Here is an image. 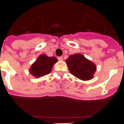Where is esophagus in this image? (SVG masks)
<instances>
[{
    "label": "esophagus",
    "mask_w": 124,
    "mask_h": 124,
    "mask_svg": "<svg viewBox=\"0 0 124 124\" xmlns=\"http://www.w3.org/2000/svg\"><path fill=\"white\" fill-rule=\"evenodd\" d=\"M57 59H58V60L59 61H63V57H61H61H57Z\"/></svg>",
    "instance_id": "34e87169"
}]
</instances>
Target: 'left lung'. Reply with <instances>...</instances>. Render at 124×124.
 <instances>
[{"label":"left lung","mask_w":124,"mask_h":124,"mask_svg":"<svg viewBox=\"0 0 124 124\" xmlns=\"http://www.w3.org/2000/svg\"><path fill=\"white\" fill-rule=\"evenodd\" d=\"M71 74L82 80L93 79L96 71L95 63L87 59L82 54H74L65 61Z\"/></svg>","instance_id":"obj_1"}]
</instances>
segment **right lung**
<instances>
[{
  "mask_svg": "<svg viewBox=\"0 0 124 124\" xmlns=\"http://www.w3.org/2000/svg\"><path fill=\"white\" fill-rule=\"evenodd\" d=\"M58 61L53 56L48 57L45 54L39 56L36 61L31 65L29 72L35 78H40L48 74L51 71L54 64Z\"/></svg>",
  "mask_w": 124,
  "mask_h": 124,
  "instance_id": "right-lung-1",
  "label": "right lung"
}]
</instances>
